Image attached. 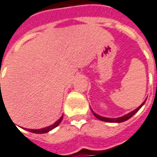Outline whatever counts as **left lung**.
Instances as JSON below:
<instances>
[{
    "label": "left lung",
    "instance_id": "8db88e82",
    "mask_svg": "<svg viewBox=\"0 0 157 157\" xmlns=\"http://www.w3.org/2000/svg\"><path fill=\"white\" fill-rule=\"evenodd\" d=\"M147 99V98H146ZM146 99L144 101V102H143L141 105L139 106V107H138L136 109H134L133 111H132V112H130V113H126V114H125V115H123V116H121V117H118V118H108V117H103V116H101V115H99V114H97V113H95L94 111L92 110V109L90 108V109H91V112L93 113V114H94V116L96 118H97L98 120H100V121H106V122H112V123H121V122H124L126 121H127V120H129L132 116H133L135 113L138 112V110L140 109L141 108H142V106L144 104V102H145V101H146Z\"/></svg>",
    "mask_w": 157,
    "mask_h": 157
}]
</instances>
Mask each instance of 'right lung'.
I'll use <instances>...</instances> for the list:
<instances>
[{
    "label": "right lung",
    "instance_id": "right-lung-1",
    "mask_svg": "<svg viewBox=\"0 0 157 157\" xmlns=\"http://www.w3.org/2000/svg\"><path fill=\"white\" fill-rule=\"evenodd\" d=\"M62 118H63V115L61 116V117L56 121L54 124H52L50 126H46V127H44V128H41V129H27V128H25V130L29 131V132H33V133H39V134H42V133H46V132H48L49 131L53 130L54 128H56V126H58L60 125V123L62 121Z\"/></svg>",
    "mask_w": 157,
    "mask_h": 157
}]
</instances>
